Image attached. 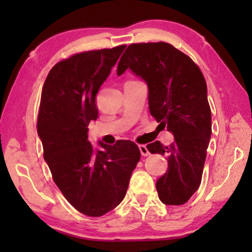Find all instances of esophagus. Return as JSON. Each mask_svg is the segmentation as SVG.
<instances>
[{"label":"esophagus","instance_id":"34e87169","mask_svg":"<svg viewBox=\"0 0 252 252\" xmlns=\"http://www.w3.org/2000/svg\"><path fill=\"white\" fill-rule=\"evenodd\" d=\"M139 150H140V152H141V156H143V157H147V156L150 155V152H149L148 148L144 146V144H140Z\"/></svg>","mask_w":252,"mask_h":252}]
</instances>
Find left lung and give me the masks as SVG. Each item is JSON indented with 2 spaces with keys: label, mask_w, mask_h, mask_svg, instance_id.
<instances>
[{
  "label": "left lung",
  "mask_w": 252,
  "mask_h": 252,
  "mask_svg": "<svg viewBox=\"0 0 252 252\" xmlns=\"http://www.w3.org/2000/svg\"><path fill=\"white\" fill-rule=\"evenodd\" d=\"M148 85L149 110L174 136L169 147L156 141L151 153L167 156L168 169L156 183L158 195L168 206H180L201 183L211 136V110L202 72L188 55L165 42L127 46L118 64Z\"/></svg>",
  "instance_id": "1"
}]
</instances>
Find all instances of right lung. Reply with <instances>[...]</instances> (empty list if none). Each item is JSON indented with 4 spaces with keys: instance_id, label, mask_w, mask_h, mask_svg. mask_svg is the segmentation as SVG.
Masks as SVG:
<instances>
[{
    "instance_id": "obj_1",
    "label": "right lung",
    "mask_w": 252,
    "mask_h": 252,
    "mask_svg": "<svg viewBox=\"0 0 252 252\" xmlns=\"http://www.w3.org/2000/svg\"><path fill=\"white\" fill-rule=\"evenodd\" d=\"M126 45L75 54L55 64L42 89L37 134L53 180L76 210L101 217L126 197L140 160L134 142L113 146L88 140L89 123L99 116L96 93Z\"/></svg>"
}]
</instances>
